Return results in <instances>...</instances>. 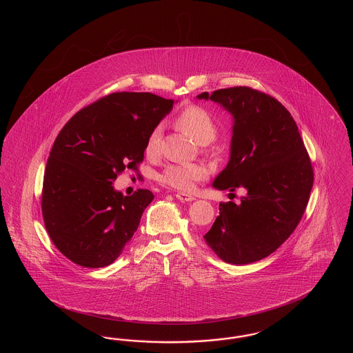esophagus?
<instances>
[{"instance_id": "34e87169", "label": "esophagus", "mask_w": 353, "mask_h": 353, "mask_svg": "<svg viewBox=\"0 0 353 353\" xmlns=\"http://www.w3.org/2000/svg\"><path fill=\"white\" fill-rule=\"evenodd\" d=\"M176 199L180 200L181 202H192L194 200V197L192 194H188V193H176Z\"/></svg>"}]
</instances>
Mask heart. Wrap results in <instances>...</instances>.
<instances>
[{
  "mask_svg": "<svg viewBox=\"0 0 353 353\" xmlns=\"http://www.w3.org/2000/svg\"><path fill=\"white\" fill-rule=\"evenodd\" d=\"M177 125L185 132L192 134L200 144L205 145L213 141L219 132V125L214 118L202 107L190 105L181 111L176 119ZM163 125L159 124L151 131L145 143V152L154 156L160 151ZM209 176V168L201 163H179L169 164L160 174V181L181 192H190L197 183Z\"/></svg>",
  "mask_w": 353,
  "mask_h": 353,
  "instance_id": "heart-1",
  "label": "heart"
}]
</instances>
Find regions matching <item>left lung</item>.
I'll return each instance as SVG.
<instances>
[{
    "mask_svg": "<svg viewBox=\"0 0 353 353\" xmlns=\"http://www.w3.org/2000/svg\"><path fill=\"white\" fill-rule=\"evenodd\" d=\"M197 98L219 103L234 123L230 160L213 186L246 190L239 203H219V216L203 238L223 262L261 261L302 219L314 184L310 156L291 114L268 94L239 85Z\"/></svg>",
    "mask_w": 353,
    "mask_h": 353,
    "instance_id": "left-lung-1",
    "label": "left lung"
}]
</instances>
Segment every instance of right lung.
Wrapping results in <instances>:
<instances>
[{
	"label": "right lung",
	"instance_id": "obj_1",
	"mask_svg": "<svg viewBox=\"0 0 353 353\" xmlns=\"http://www.w3.org/2000/svg\"><path fill=\"white\" fill-rule=\"evenodd\" d=\"M151 92H114L78 111L57 136L46 164L42 216L55 248L71 262L111 265L131 241L148 189L123 196L112 183L144 159L152 130L173 108Z\"/></svg>",
	"mask_w": 353,
	"mask_h": 353
}]
</instances>
